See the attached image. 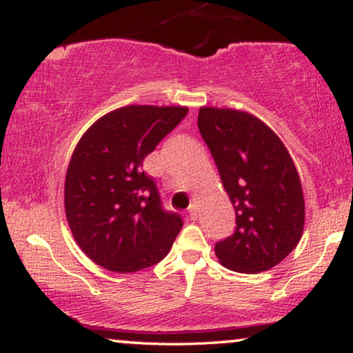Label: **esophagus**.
<instances>
[{
  "label": "esophagus",
  "mask_w": 353,
  "mask_h": 353,
  "mask_svg": "<svg viewBox=\"0 0 353 353\" xmlns=\"http://www.w3.org/2000/svg\"><path fill=\"white\" fill-rule=\"evenodd\" d=\"M188 214H190L191 220H197V207L194 204L190 205V210H188Z\"/></svg>",
  "instance_id": "obj_1"
}]
</instances>
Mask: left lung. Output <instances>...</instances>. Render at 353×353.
Segmentation results:
<instances>
[{
	"label": "left lung",
	"mask_w": 353,
	"mask_h": 353,
	"mask_svg": "<svg viewBox=\"0 0 353 353\" xmlns=\"http://www.w3.org/2000/svg\"><path fill=\"white\" fill-rule=\"evenodd\" d=\"M197 127L236 212L233 236L215 244L219 262L239 273L273 268L292 252L305 225V201L291 154L254 114L202 105Z\"/></svg>",
	"instance_id": "1"
}]
</instances>
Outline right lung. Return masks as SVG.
<instances>
[{
  "mask_svg": "<svg viewBox=\"0 0 353 353\" xmlns=\"http://www.w3.org/2000/svg\"><path fill=\"white\" fill-rule=\"evenodd\" d=\"M185 105H125L96 120L77 143L64 183L65 216L80 249L109 272L161 262L183 220L162 209L143 161L181 122Z\"/></svg>",
  "mask_w": 353,
  "mask_h": 353,
  "instance_id": "obj_1",
  "label": "right lung"
}]
</instances>
